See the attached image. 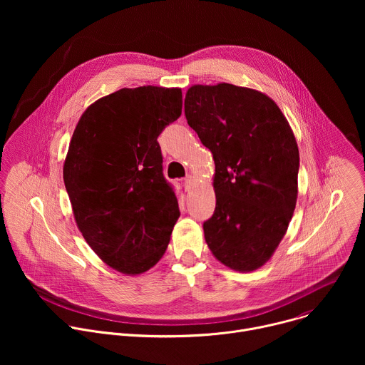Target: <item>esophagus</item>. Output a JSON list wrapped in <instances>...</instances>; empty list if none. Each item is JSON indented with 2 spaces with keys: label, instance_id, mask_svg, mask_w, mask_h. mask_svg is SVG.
<instances>
[{
  "label": "esophagus",
  "instance_id": "1",
  "mask_svg": "<svg viewBox=\"0 0 365 365\" xmlns=\"http://www.w3.org/2000/svg\"><path fill=\"white\" fill-rule=\"evenodd\" d=\"M193 183H195V179H193V176H192V175L186 176V179H185V182H183V185H185V189H186V190H189V189L193 186Z\"/></svg>",
  "mask_w": 365,
  "mask_h": 365
}]
</instances>
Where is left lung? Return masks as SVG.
I'll list each match as a JSON object with an SVG mask.
<instances>
[{
    "label": "left lung",
    "mask_w": 365,
    "mask_h": 365,
    "mask_svg": "<svg viewBox=\"0 0 365 365\" xmlns=\"http://www.w3.org/2000/svg\"><path fill=\"white\" fill-rule=\"evenodd\" d=\"M185 115L215 160L217 205L203 222L207 247L232 270L262 267L297 199L299 148L287 120L267 95L231 83L189 88Z\"/></svg>",
    "instance_id": "1"
}]
</instances>
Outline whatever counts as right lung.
Listing matches in <instances>:
<instances>
[{"label":"right lung","mask_w":365,"mask_h":365,"mask_svg":"<svg viewBox=\"0 0 365 365\" xmlns=\"http://www.w3.org/2000/svg\"><path fill=\"white\" fill-rule=\"evenodd\" d=\"M182 114L179 88H123L82 114L63 166L75 221L103 263L140 274L163 257L180 217L158 137Z\"/></svg>","instance_id":"obj_1"}]
</instances>
